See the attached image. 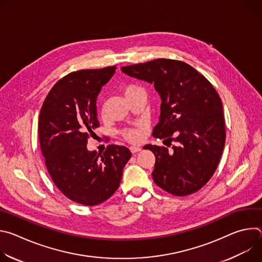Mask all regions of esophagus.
Wrapping results in <instances>:
<instances>
[{
	"label": "esophagus",
	"mask_w": 262,
	"mask_h": 262,
	"mask_svg": "<svg viewBox=\"0 0 262 262\" xmlns=\"http://www.w3.org/2000/svg\"><path fill=\"white\" fill-rule=\"evenodd\" d=\"M129 150L132 154H137L141 150V147H138V146H130L129 147Z\"/></svg>",
	"instance_id": "34e87169"
}]
</instances>
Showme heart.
I'll return each instance as SVG.
<instances>
[{
  "instance_id": "heart-1",
  "label": "heart",
  "mask_w": 262,
  "mask_h": 262,
  "mask_svg": "<svg viewBox=\"0 0 262 262\" xmlns=\"http://www.w3.org/2000/svg\"><path fill=\"white\" fill-rule=\"evenodd\" d=\"M122 92L125 95V97H128L129 95H132L133 93L141 90L139 87L135 86V85H125L122 86ZM123 138L132 143H137L142 139L143 136V126H139L137 128H129V129H125L122 133Z\"/></svg>"
}]
</instances>
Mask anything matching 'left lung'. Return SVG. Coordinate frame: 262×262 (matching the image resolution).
Instances as JSON below:
<instances>
[{"label": "left lung", "instance_id": "1", "mask_svg": "<svg viewBox=\"0 0 262 262\" xmlns=\"http://www.w3.org/2000/svg\"><path fill=\"white\" fill-rule=\"evenodd\" d=\"M121 70L154 84L162 99L160 121L152 135L174 145L170 151L157 145L144 147L156 157L154 181L174 196L196 193L213 175L225 145V119L217 92L182 61L157 59Z\"/></svg>", "mask_w": 262, "mask_h": 262}]
</instances>
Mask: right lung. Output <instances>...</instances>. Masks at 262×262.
<instances>
[{"mask_svg": "<svg viewBox=\"0 0 262 262\" xmlns=\"http://www.w3.org/2000/svg\"><path fill=\"white\" fill-rule=\"evenodd\" d=\"M116 66L73 71L49 92L38 120L39 143L47 169L57 188L71 201L94 206L117 189L132 157L125 146L108 145L89 151L87 143L97 120L96 98Z\"/></svg>", "mask_w": 262, "mask_h": 262, "instance_id": "right-lung-1", "label": "right lung"}]
</instances>
